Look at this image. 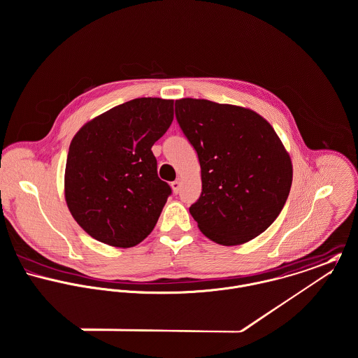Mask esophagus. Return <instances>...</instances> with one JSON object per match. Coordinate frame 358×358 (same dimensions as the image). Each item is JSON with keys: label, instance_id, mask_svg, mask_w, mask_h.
<instances>
[{"label": "esophagus", "instance_id": "34e87169", "mask_svg": "<svg viewBox=\"0 0 358 358\" xmlns=\"http://www.w3.org/2000/svg\"><path fill=\"white\" fill-rule=\"evenodd\" d=\"M180 187H181V182H180L178 180H176V181L171 182V188H173V192H174V194H178Z\"/></svg>", "mask_w": 358, "mask_h": 358}]
</instances>
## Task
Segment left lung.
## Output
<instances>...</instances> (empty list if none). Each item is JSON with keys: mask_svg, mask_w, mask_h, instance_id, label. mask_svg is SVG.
<instances>
[{"mask_svg": "<svg viewBox=\"0 0 358 358\" xmlns=\"http://www.w3.org/2000/svg\"><path fill=\"white\" fill-rule=\"evenodd\" d=\"M177 122L198 153L202 194L189 213L215 243L234 246L264 232L284 209L292 162L256 112L208 99L176 101Z\"/></svg>", "mask_w": 358, "mask_h": 358, "instance_id": "1", "label": "left lung"}]
</instances>
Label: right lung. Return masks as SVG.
I'll return each instance as SVG.
<instances>
[{"label": "right lung", "instance_id": "1", "mask_svg": "<svg viewBox=\"0 0 358 358\" xmlns=\"http://www.w3.org/2000/svg\"><path fill=\"white\" fill-rule=\"evenodd\" d=\"M171 99L137 98L84 124L69 146L65 198L77 224L116 248L155 228L171 188L157 177L150 148L170 127Z\"/></svg>", "mask_w": 358, "mask_h": 358}]
</instances>
